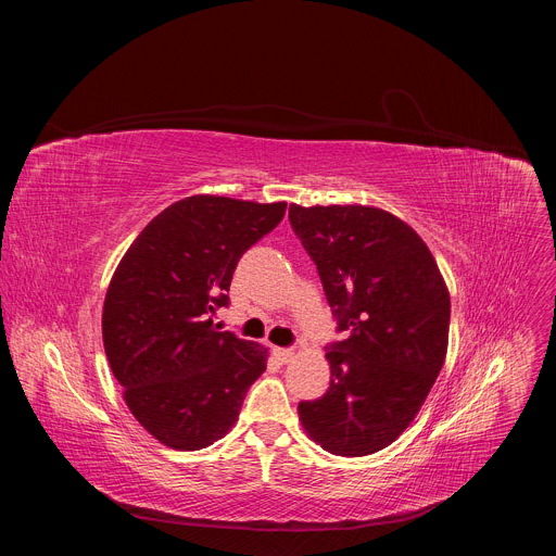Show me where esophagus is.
I'll return each mask as SVG.
<instances>
[{
    "label": "esophagus",
    "mask_w": 556,
    "mask_h": 556,
    "mask_svg": "<svg viewBox=\"0 0 556 556\" xmlns=\"http://www.w3.org/2000/svg\"><path fill=\"white\" fill-rule=\"evenodd\" d=\"M292 356H294V352H292V350H286V348H275V358H277L281 365L290 363V361H292Z\"/></svg>",
    "instance_id": "esophagus-1"
}]
</instances>
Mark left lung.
<instances>
[{
	"label": "left lung",
	"mask_w": 556,
	"mask_h": 556,
	"mask_svg": "<svg viewBox=\"0 0 556 556\" xmlns=\"http://www.w3.org/2000/svg\"><path fill=\"white\" fill-rule=\"evenodd\" d=\"M290 224L352 330L326 354L328 391L299 403L301 427L334 455H371L414 422L444 365L446 281L422 237L384 208L290 204Z\"/></svg>",
	"instance_id": "1"
}]
</instances>
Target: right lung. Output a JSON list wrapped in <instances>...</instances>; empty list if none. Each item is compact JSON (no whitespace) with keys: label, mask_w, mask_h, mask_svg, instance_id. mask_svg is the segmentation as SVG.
Returning <instances> with one entry per match:
<instances>
[{"label":"right lung","mask_w":556,"mask_h":556,"mask_svg":"<svg viewBox=\"0 0 556 556\" xmlns=\"http://www.w3.org/2000/svg\"><path fill=\"white\" fill-rule=\"evenodd\" d=\"M286 202L191 195L155 215L127 249L103 303V345L140 427L176 451L224 438L268 348L217 332L240 257L270 232Z\"/></svg>","instance_id":"obj_1"}]
</instances>
